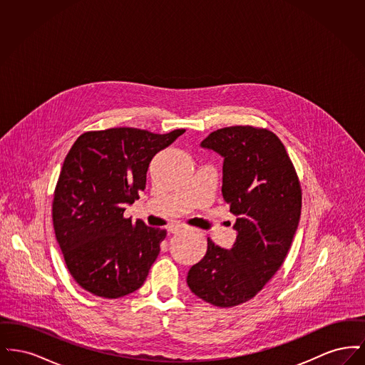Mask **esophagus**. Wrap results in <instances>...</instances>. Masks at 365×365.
I'll return each instance as SVG.
<instances>
[{
    "label": "esophagus",
    "mask_w": 365,
    "mask_h": 365,
    "mask_svg": "<svg viewBox=\"0 0 365 365\" xmlns=\"http://www.w3.org/2000/svg\"><path fill=\"white\" fill-rule=\"evenodd\" d=\"M182 228H183L182 226H170L168 227V231H170L171 234H176V232H179Z\"/></svg>",
    "instance_id": "34e87169"
}]
</instances>
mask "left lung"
Listing matches in <instances>:
<instances>
[{
	"instance_id": "left-lung-1",
	"label": "left lung",
	"mask_w": 365,
	"mask_h": 365,
	"mask_svg": "<svg viewBox=\"0 0 365 365\" xmlns=\"http://www.w3.org/2000/svg\"><path fill=\"white\" fill-rule=\"evenodd\" d=\"M200 146L223 157L222 194L237 216V238L231 249L208 238L187 284L205 302L230 308L252 299L280 268L299 222L301 187L283 143L268 130L226 127Z\"/></svg>"
}]
</instances>
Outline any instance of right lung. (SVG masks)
<instances>
[{
    "instance_id": "add662e5",
    "label": "right lung",
    "mask_w": 365,
    "mask_h": 365,
    "mask_svg": "<svg viewBox=\"0 0 365 365\" xmlns=\"http://www.w3.org/2000/svg\"><path fill=\"white\" fill-rule=\"evenodd\" d=\"M183 133L119 127L72 145L54 190L53 227L72 278L88 293L120 298L146 280L167 231L123 212L145 190L152 158Z\"/></svg>"
}]
</instances>
